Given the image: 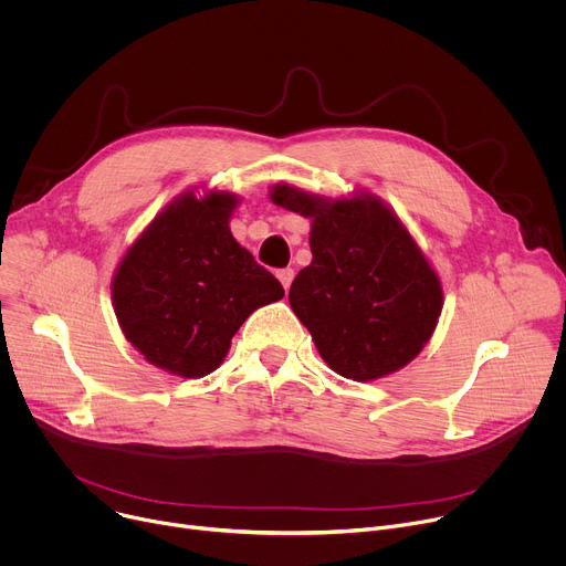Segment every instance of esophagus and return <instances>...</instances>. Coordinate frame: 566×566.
Here are the masks:
<instances>
[{"label":"esophagus","instance_id":"34e87169","mask_svg":"<svg viewBox=\"0 0 566 566\" xmlns=\"http://www.w3.org/2000/svg\"><path fill=\"white\" fill-rule=\"evenodd\" d=\"M293 277H295L293 269H282V271H277V280L282 282L284 291H289V286H291V282H293Z\"/></svg>","mask_w":566,"mask_h":566}]
</instances>
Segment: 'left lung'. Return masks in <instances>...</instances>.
Masks as SVG:
<instances>
[{
  "label": "left lung",
  "instance_id": "obj_1",
  "mask_svg": "<svg viewBox=\"0 0 566 566\" xmlns=\"http://www.w3.org/2000/svg\"><path fill=\"white\" fill-rule=\"evenodd\" d=\"M269 197L311 219L313 260L289 302L322 360L358 382L412 363L439 325L443 286L408 226L369 190L332 199L282 181Z\"/></svg>",
  "mask_w": 566,
  "mask_h": 566
}]
</instances>
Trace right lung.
Returning <instances> with one entry per match:
<instances>
[{
	"label": "right lung",
	"instance_id": "add662e5",
	"mask_svg": "<svg viewBox=\"0 0 566 566\" xmlns=\"http://www.w3.org/2000/svg\"><path fill=\"white\" fill-rule=\"evenodd\" d=\"M237 206L228 190H186L116 266L112 302L127 343L172 376L214 371L247 317L284 297L282 284L232 237Z\"/></svg>",
	"mask_w": 566,
	"mask_h": 566
}]
</instances>
